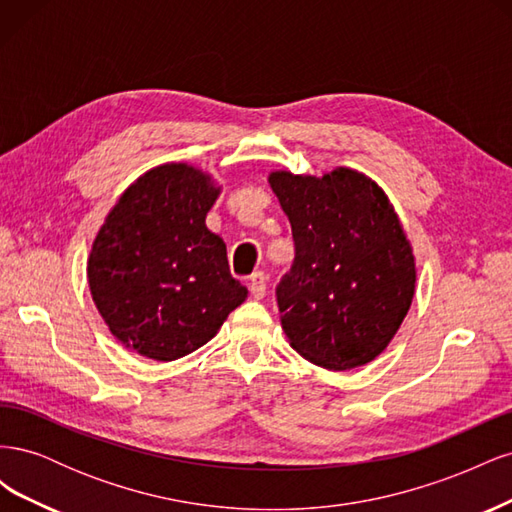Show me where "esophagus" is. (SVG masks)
Masks as SVG:
<instances>
[{
    "label": "esophagus",
    "mask_w": 512,
    "mask_h": 512,
    "mask_svg": "<svg viewBox=\"0 0 512 512\" xmlns=\"http://www.w3.org/2000/svg\"><path fill=\"white\" fill-rule=\"evenodd\" d=\"M250 292L254 299H262L265 297L267 292V275L262 271H256L252 277H250Z\"/></svg>",
    "instance_id": "esophagus-1"
}]
</instances>
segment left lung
<instances>
[{
    "label": "left lung",
    "instance_id": "left-lung-1",
    "mask_svg": "<svg viewBox=\"0 0 512 512\" xmlns=\"http://www.w3.org/2000/svg\"><path fill=\"white\" fill-rule=\"evenodd\" d=\"M269 185L297 247L277 286L290 346L324 369L371 363L399 331L416 286L412 243L389 196L346 166L322 177L273 170Z\"/></svg>",
    "mask_w": 512,
    "mask_h": 512
}]
</instances>
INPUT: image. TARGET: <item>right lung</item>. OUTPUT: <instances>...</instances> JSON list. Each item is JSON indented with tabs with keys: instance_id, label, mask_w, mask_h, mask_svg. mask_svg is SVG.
Listing matches in <instances>:
<instances>
[{
	"instance_id": "right-lung-1",
	"label": "right lung",
	"mask_w": 512,
	"mask_h": 512,
	"mask_svg": "<svg viewBox=\"0 0 512 512\" xmlns=\"http://www.w3.org/2000/svg\"><path fill=\"white\" fill-rule=\"evenodd\" d=\"M220 192L207 170L168 162L138 177L108 211L87 282L121 346L153 361L181 359L247 299L230 275L226 243L205 224Z\"/></svg>"
}]
</instances>
